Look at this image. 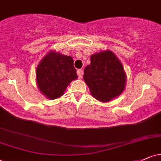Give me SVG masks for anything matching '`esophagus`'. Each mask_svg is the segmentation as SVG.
Wrapping results in <instances>:
<instances>
[{"instance_id":"34e87169","label":"esophagus","mask_w":161,"mask_h":161,"mask_svg":"<svg viewBox=\"0 0 161 161\" xmlns=\"http://www.w3.org/2000/svg\"><path fill=\"white\" fill-rule=\"evenodd\" d=\"M77 75H78V77H80V78H81V77H83V74H84V71L80 69V70H77Z\"/></svg>"}]
</instances>
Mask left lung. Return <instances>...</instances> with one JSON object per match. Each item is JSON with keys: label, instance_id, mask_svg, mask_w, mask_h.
<instances>
[{"label": "left lung", "instance_id": "obj_1", "mask_svg": "<svg viewBox=\"0 0 161 161\" xmlns=\"http://www.w3.org/2000/svg\"><path fill=\"white\" fill-rule=\"evenodd\" d=\"M84 80L97 101L108 102L121 94L126 84L124 67L112 51H101L91 56L84 68Z\"/></svg>", "mask_w": 161, "mask_h": 161}]
</instances>
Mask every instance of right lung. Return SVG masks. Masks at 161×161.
Listing matches in <instances>:
<instances>
[{
  "label": "right lung",
  "instance_id": "add662e5",
  "mask_svg": "<svg viewBox=\"0 0 161 161\" xmlns=\"http://www.w3.org/2000/svg\"><path fill=\"white\" fill-rule=\"evenodd\" d=\"M77 77L73 58L56 51H50L44 57L36 70L38 89L51 100L61 97L70 83Z\"/></svg>",
  "mask_w": 161,
  "mask_h": 161
}]
</instances>
